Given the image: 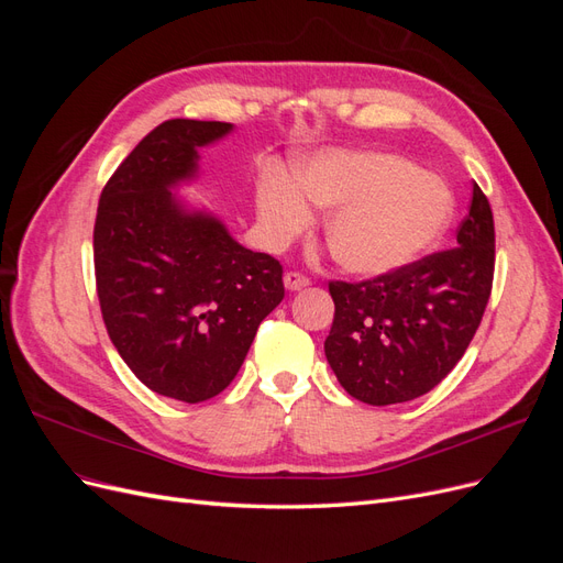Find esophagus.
<instances>
[{"label": "esophagus", "mask_w": 563, "mask_h": 563, "mask_svg": "<svg viewBox=\"0 0 563 563\" xmlns=\"http://www.w3.org/2000/svg\"><path fill=\"white\" fill-rule=\"evenodd\" d=\"M284 286L288 288V291H300V288L310 286V279L300 275V272H286L284 275Z\"/></svg>", "instance_id": "1"}]
</instances>
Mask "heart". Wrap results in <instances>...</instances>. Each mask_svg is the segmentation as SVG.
I'll list each match as a JSON object with an SVG mask.
<instances>
[{"mask_svg": "<svg viewBox=\"0 0 563 563\" xmlns=\"http://www.w3.org/2000/svg\"><path fill=\"white\" fill-rule=\"evenodd\" d=\"M312 209L333 211L323 240L350 275L383 277L418 263L453 225L451 185L397 155L323 150L296 166V187L269 180L258 216L272 242L284 244L312 225Z\"/></svg>", "mask_w": 563, "mask_h": 563, "instance_id": "obj_1", "label": "heart"}]
</instances>
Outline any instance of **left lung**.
I'll return each mask as SVG.
<instances>
[{"label": "left lung", "instance_id": "left-lung-1", "mask_svg": "<svg viewBox=\"0 0 563 563\" xmlns=\"http://www.w3.org/2000/svg\"><path fill=\"white\" fill-rule=\"evenodd\" d=\"M496 230L474 183L457 246L395 275L331 282L333 327L323 352L350 397L389 406L428 395L465 354L490 298Z\"/></svg>", "mask_w": 563, "mask_h": 563}]
</instances>
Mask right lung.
<instances>
[{"mask_svg":"<svg viewBox=\"0 0 563 563\" xmlns=\"http://www.w3.org/2000/svg\"><path fill=\"white\" fill-rule=\"evenodd\" d=\"M230 131L197 119L152 129L117 166L96 213V291L112 345L143 385L185 404L234 380L284 298L279 261L172 192L197 178V150Z\"/></svg>","mask_w":563,"mask_h":563,"instance_id":"right-lung-1","label":"right lung"}]
</instances>
